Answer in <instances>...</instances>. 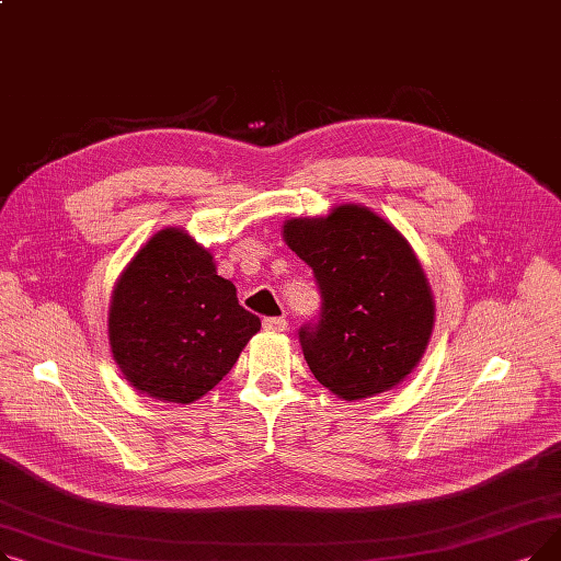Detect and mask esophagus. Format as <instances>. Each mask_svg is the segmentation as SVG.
I'll list each match as a JSON object with an SVG mask.
<instances>
[{
    "label": "esophagus",
    "mask_w": 561,
    "mask_h": 561,
    "mask_svg": "<svg viewBox=\"0 0 561 561\" xmlns=\"http://www.w3.org/2000/svg\"><path fill=\"white\" fill-rule=\"evenodd\" d=\"M286 318L284 316H268V318H263V330H268V332H284L286 330Z\"/></svg>",
    "instance_id": "1"
}]
</instances>
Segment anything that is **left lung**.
<instances>
[{
    "label": "left lung",
    "mask_w": 561,
    "mask_h": 561,
    "mask_svg": "<svg viewBox=\"0 0 561 561\" xmlns=\"http://www.w3.org/2000/svg\"><path fill=\"white\" fill-rule=\"evenodd\" d=\"M284 239L320 290L300 328L313 377L343 400L385 393L414 370L434 325L427 277L402 233L357 204L328 218H293Z\"/></svg>",
    "instance_id": "left-lung-1"
}]
</instances>
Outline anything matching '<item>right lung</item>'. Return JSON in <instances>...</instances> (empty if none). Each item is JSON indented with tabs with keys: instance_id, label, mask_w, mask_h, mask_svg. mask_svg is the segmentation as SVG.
Returning a JSON list of instances; mask_svg holds the SVG:
<instances>
[{
	"instance_id": "obj_1",
	"label": "right lung",
	"mask_w": 561,
	"mask_h": 561,
	"mask_svg": "<svg viewBox=\"0 0 561 561\" xmlns=\"http://www.w3.org/2000/svg\"><path fill=\"white\" fill-rule=\"evenodd\" d=\"M261 330L211 254L182 229H163L117 279L108 341L125 377L157 400L193 402L233 368Z\"/></svg>"
}]
</instances>
